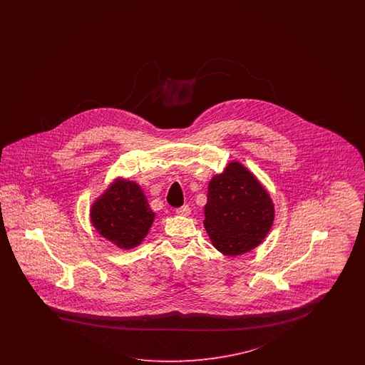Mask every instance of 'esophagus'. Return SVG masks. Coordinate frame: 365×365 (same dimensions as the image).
Segmentation results:
<instances>
[{
  "mask_svg": "<svg viewBox=\"0 0 365 365\" xmlns=\"http://www.w3.org/2000/svg\"><path fill=\"white\" fill-rule=\"evenodd\" d=\"M175 212H177L178 215L187 217L188 214L191 212V210H190V207H188L187 205H183V206H180V207L175 209Z\"/></svg>",
  "mask_w": 365,
  "mask_h": 365,
  "instance_id": "esophagus-1",
  "label": "esophagus"
}]
</instances>
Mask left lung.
Masks as SVG:
<instances>
[{
	"label": "left lung",
	"instance_id": "obj_1",
	"mask_svg": "<svg viewBox=\"0 0 365 365\" xmlns=\"http://www.w3.org/2000/svg\"><path fill=\"white\" fill-rule=\"evenodd\" d=\"M273 221L272 199L241 163H229L222 174L211 179L203 225L222 255L250 252L262 242Z\"/></svg>",
	"mask_w": 365,
	"mask_h": 365
}]
</instances>
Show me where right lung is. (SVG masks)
I'll return each instance as SVG.
<instances>
[{"instance_id": "obj_1", "label": "right lung", "mask_w": 365, "mask_h": 365, "mask_svg": "<svg viewBox=\"0 0 365 365\" xmlns=\"http://www.w3.org/2000/svg\"><path fill=\"white\" fill-rule=\"evenodd\" d=\"M154 217L142 188L125 179H118L91 209L95 229L120 249L142 242Z\"/></svg>"}]
</instances>
